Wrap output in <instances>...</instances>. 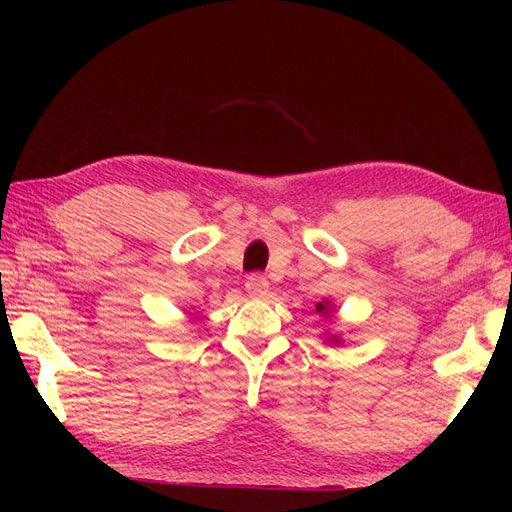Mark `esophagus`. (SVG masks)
Masks as SVG:
<instances>
[{"mask_svg": "<svg viewBox=\"0 0 512 512\" xmlns=\"http://www.w3.org/2000/svg\"><path fill=\"white\" fill-rule=\"evenodd\" d=\"M245 290H247V294H250V297H254V299H262V297H267V292H269V280H267L265 275L254 273V275L247 277V282H245Z\"/></svg>", "mask_w": 512, "mask_h": 512, "instance_id": "obj_1", "label": "esophagus"}]
</instances>
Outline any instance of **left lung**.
Segmentation results:
<instances>
[{
    "instance_id": "8db88e82",
    "label": "left lung",
    "mask_w": 512,
    "mask_h": 512,
    "mask_svg": "<svg viewBox=\"0 0 512 512\" xmlns=\"http://www.w3.org/2000/svg\"><path fill=\"white\" fill-rule=\"evenodd\" d=\"M335 309V305L331 303V301H320V303H316V314L318 316H322L324 320H329V316H331V312ZM324 344H329V346H342L344 344V339H342V335L339 333H331V331H327L324 333Z\"/></svg>"
}]
</instances>
